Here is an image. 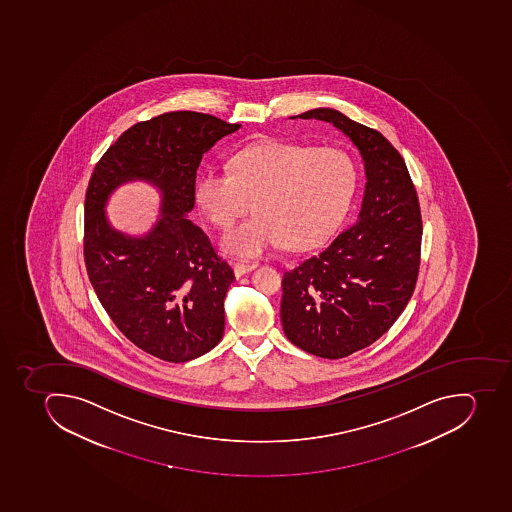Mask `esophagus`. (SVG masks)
<instances>
[{"instance_id": "esophagus-1", "label": "esophagus", "mask_w": 512, "mask_h": 512, "mask_svg": "<svg viewBox=\"0 0 512 512\" xmlns=\"http://www.w3.org/2000/svg\"><path fill=\"white\" fill-rule=\"evenodd\" d=\"M258 267L256 262H233V272L237 277L248 274V272L254 271Z\"/></svg>"}]
</instances>
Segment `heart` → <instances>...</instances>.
<instances>
[{"label": "heart", "instance_id": "heart-1", "mask_svg": "<svg viewBox=\"0 0 512 512\" xmlns=\"http://www.w3.org/2000/svg\"><path fill=\"white\" fill-rule=\"evenodd\" d=\"M357 185L352 157L337 147L267 142L246 147L230 170H207L196 201L212 224L227 228L250 209L256 215L228 230L222 248L258 258L287 243L305 248L323 240L344 217Z\"/></svg>", "mask_w": 512, "mask_h": 512}]
</instances>
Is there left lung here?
Returning <instances> with one entry per match:
<instances>
[{"label":"left lung","mask_w":512,"mask_h":512,"mask_svg":"<svg viewBox=\"0 0 512 512\" xmlns=\"http://www.w3.org/2000/svg\"><path fill=\"white\" fill-rule=\"evenodd\" d=\"M290 118L331 123L357 147L365 167L357 220L282 280L287 339L337 360L378 340L412 297L420 267V204L404 159L376 129L334 108Z\"/></svg>","instance_id":"obj_1"}]
</instances>
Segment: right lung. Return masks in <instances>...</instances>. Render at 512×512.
<instances>
[{
    "label": "right lung",
    "mask_w": 512,
    "mask_h": 512,
    "mask_svg": "<svg viewBox=\"0 0 512 512\" xmlns=\"http://www.w3.org/2000/svg\"><path fill=\"white\" fill-rule=\"evenodd\" d=\"M240 128L207 113L155 116L121 134L89 181L84 259L92 287L126 339L160 360H194L224 335L235 275L188 214L202 155ZM133 180L161 193V215L144 236L116 231L104 214L115 189Z\"/></svg>",
    "instance_id": "obj_1"
}]
</instances>
